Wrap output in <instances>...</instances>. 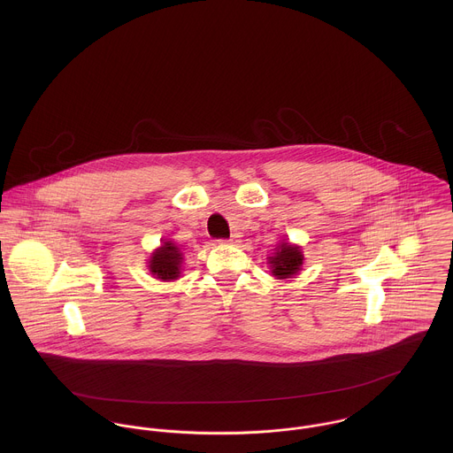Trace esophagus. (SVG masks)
<instances>
[{"instance_id":"obj_1","label":"esophagus","mask_w":453,"mask_h":453,"mask_svg":"<svg viewBox=\"0 0 453 453\" xmlns=\"http://www.w3.org/2000/svg\"><path fill=\"white\" fill-rule=\"evenodd\" d=\"M235 241H237V237H235V235H232L228 241H223V242H230V244H234Z\"/></svg>"}]
</instances>
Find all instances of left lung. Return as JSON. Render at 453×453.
<instances>
[{
    "mask_svg": "<svg viewBox=\"0 0 453 453\" xmlns=\"http://www.w3.org/2000/svg\"><path fill=\"white\" fill-rule=\"evenodd\" d=\"M302 263H303L302 251L291 244H282L279 248V251L275 253V257L270 258L272 273L280 279H286V277L296 273L300 270Z\"/></svg>",
    "mask_w": 453,
    "mask_h": 453,
    "instance_id": "left-lung-1",
    "label": "left lung"
}]
</instances>
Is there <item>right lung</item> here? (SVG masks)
<instances>
[{"label": "right lung", "instance_id": "obj_1", "mask_svg": "<svg viewBox=\"0 0 453 453\" xmlns=\"http://www.w3.org/2000/svg\"><path fill=\"white\" fill-rule=\"evenodd\" d=\"M180 263H181L180 250L174 244L165 242L157 253H153V257L150 259V268H151V273L157 275L158 279L171 280L180 275Z\"/></svg>", "mask_w": 453, "mask_h": 453}]
</instances>
